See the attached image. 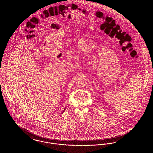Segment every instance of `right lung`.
Segmentation results:
<instances>
[{"label": "right lung", "instance_id": "1", "mask_svg": "<svg viewBox=\"0 0 153 153\" xmlns=\"http://www.w3.org/2000/svg\"><path fill=\"white\" fill-rule=\"evenodd\" d=\"M65 109H64V110H65ZM64 111H63V112H64Z\"/></svg>", "mask_w": 153, "mask_h": 153}]
</instances>
